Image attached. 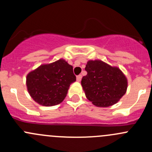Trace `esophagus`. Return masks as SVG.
I'll return each mask as SVG.
<instances>
[{
  "mask_svg": "<svg viewBox=\"0 0 152 152\" xmlns=\"http://www.w3.org/2000/svg\"><path fill=\"white\" fill-rule=\"evenodd\" d=\"M82 75H78V76H76V80H77L78 82H80L81 79H82Z\"/></svg>",
  "mask_w": 152,
  "mask_h": 152,
  "instance_id": "esophagus-1",
  "label": "esophagus"
}]
</instances>
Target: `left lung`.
<instances>
[{"instance_id":"left-lung-1","label":"left lung","mask_w":152,"mask_h":152,"mask_svg":"<svg viewBox=\"0 0 152 152\" xmlns=\"http://www.w3.org/2000/svg\"><path fill=\"white\" fill-rule=\"evenodd\" d=\"M82 79L85 96L94 105L107 107L117 103L126 93L127 79L121 70L101 60H90Z\"/></svg>"}]
</instances>
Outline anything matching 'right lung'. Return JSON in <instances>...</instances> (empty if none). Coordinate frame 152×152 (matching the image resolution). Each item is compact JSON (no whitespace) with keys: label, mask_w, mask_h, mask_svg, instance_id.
Masks as SVG:
<instances>
[{"label":"right lung","mask_w":152,"mask_h":152,"mask_svg":"<svg viewBox=\"0 0 152 152\" xmlns=\"http://www.w3.org/2000/svg\"><path fill=\"white\" fill-rule=\"evenodd\" d=\"M76 79L73 66L59 59L30 72L27 75L26 85L37 103L50 107L59 104L65 99L69 87Z\"/></svg>","instance_id":"right-lung-1"}]
</instances>
